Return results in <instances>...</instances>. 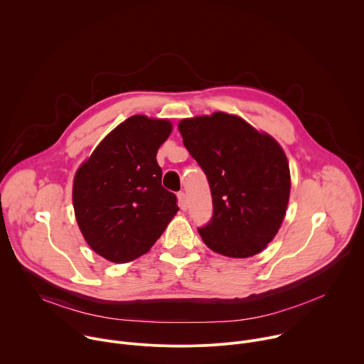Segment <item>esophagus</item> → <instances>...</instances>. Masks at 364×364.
<instances>
[{"instance_id": "obj_1", "label": "esophagus", "mask_w": 364, "mask_h": 364, "mask_svg": "<svg viewBox=\"0 0 364 364\" xmlns=\"http://www.w3.org/2000/svg\"><path fill=\"white\" fill-rule=\"evenodd\" d=\"M178 202H179V208H181L182 210H186L188 202H186V195H185V192H178Z\"/></svg>"}]
</instances>
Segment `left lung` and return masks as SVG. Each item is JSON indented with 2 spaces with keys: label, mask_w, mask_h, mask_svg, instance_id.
I'll return each mask as SVG.
<instances>
[{
  "label": "left lung",
  "mask_w": 364,
  "mask_h": 364,
  "mask_svg": "<svg viewBox=\"0 0 364 364\" xmlns=\"http://www.w3.org/2000/svg\"><path fill=\"white\" fill-rule=\"evenodd\" d=\"M178 128L212 193L213 215L198 228L202 240L223 256L257 255L286 215L290 171L283 149L270 135L225 112L182 119Z\"/></svg>",
  "instance_id": "obj_1"
}]
</instances>
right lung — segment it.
<instances>
[{"label": "right lung", "instance_id": "1", "mask_svg": "<svg viewBox=\"0 0 364 364\" xmlns=\"http://www.w3.org/2000/svg\"><path fill=\"white\" fill-rule=\"evenodd\" d=\"M172 125L134 115L95 148L75 173L73 202L87 243L100 256L125 263L146 253L179 210L162 186L156 162Z\"/></svg>", "mask_w": 364, "mask_h": 364}]
</instances>
